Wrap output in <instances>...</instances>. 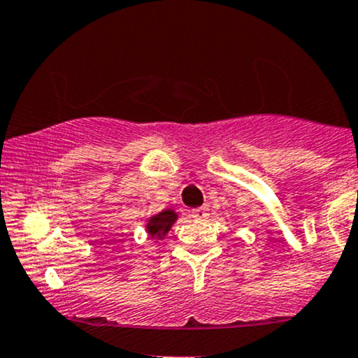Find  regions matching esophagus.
Wrapping results in <instances>:
<instances>
[{"label": "esophagus", "mask_w": 358, "mask_h": 358, "mask_svg": "<svg viewBox=\"0 0 358 358\" xmlns=\"http://www.w3.org/2000/svg\"><path fill=\"white\" fill-rule=\"evenodd\" d=\"M191 216L194 217V220H206V217L209 216L208 208H197V209H192V211H191Z\"/></svg>", "instance_id": "1"}]
</instances>
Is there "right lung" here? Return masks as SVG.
Returning <instances> with one entry per match:
<instances>
[{
	"mask_svg": "<svg viewBox=\"0 0 358 358\" xmlns=\"http://www.w3.org/2000/svg\"><path fill=\"white\" fill-rule=\"evenodd\" d=\"M176 221H178V213L174 209H164L147 220L145 229L152 239H164Z\"/></svg>",
	"mask_w": 358,
	"mask_h": 358,
	"instance_id": "right-lung-1",
	"label": "right lung"
}]
</instances>
